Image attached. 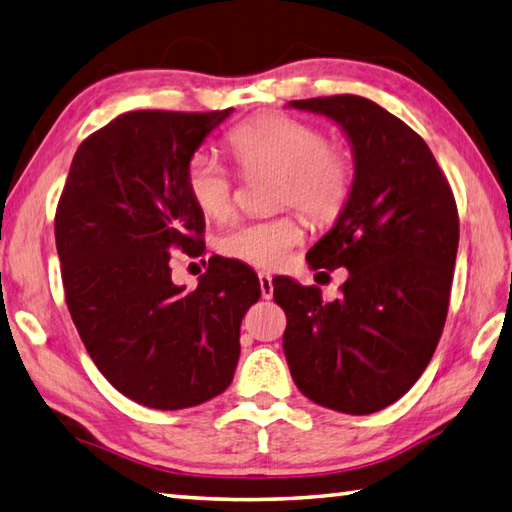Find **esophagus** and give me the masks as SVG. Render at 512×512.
Wrapping results in <instances>:
<instances>
[{"instance_id": "1", "label": "esophagus", "mask_w": 512, "mask_h": 512, "mask_svg": "<svg viewBox=\"0 0 512 512\" xmlns=\"http://www.w3.org/2000/svg\"><path fill=\"white\" fill-rule=\"evenodd\" d=\"M258 283H260V296H263V298H272L274 296L272 276H269L267 272H258Z\"/></svg>"}]
</instances>
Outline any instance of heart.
Segmentation results:
<instances>
[{
    "mask_svg": "<svg viewBox=\"0 0 512 512\" xmlns=\"http://www.w3.org/2000/svg\"><path fill=\"white\" fill-rule=\"evenodd\" d=\"M227 144L245 171L276 173L274 205L296 207L318 225L341 216L354 185V167L339 144L327 142L314 124L285 113H267L240 124ZM185 185L194 205L209 218H227L234 207V185L214 153L198 151L187 162ZM303 240L296 216L238 220L218 236L220 254L254 267L281 265Z\"/></svg>",
    "mask_w": 512,
    "mask_h": 512,
    "instance_id": "heart-1",
    "label": "heart"
}]
</instances>
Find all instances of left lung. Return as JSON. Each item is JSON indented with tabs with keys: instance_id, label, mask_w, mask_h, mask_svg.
<instances>
[{
	"instance_id": "1",
	"label": "left lung",
	"mask_w": 512,
	"mask_h": 512,
	"mask_svg": "<svg viewBox=\"0 0 512 512\" xmlns=\"http://www.w3.org/2000/svg\"><path fill=\"white\" fill-rule=\"evenodd\" d=\"M345 131L354 185L334 227L307 252L312 269H347L332 303L321 289L274 278L285 359L307 399L370 414L401 399L446 323L459 245L457 202L435 156L406 122L361 95L292 100Z\"/></svg>"
}]
</instances>
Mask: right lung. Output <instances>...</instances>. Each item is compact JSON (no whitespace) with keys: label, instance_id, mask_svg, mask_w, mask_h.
<instances>
[{"label":"right lung","instance_id":"add662e5","mask_svg":"<svg viewBox=\"0 0 512 512\" xmlns=\"http://www.w3.org/2000/svg\"><path fill=\"white\" fill-rule=\"evenodd\" d=\"M234 109L129 111L77 147L55 211L66 305L115 390L156 410L194 408L234 379L256 274L211 256L196 289L171 281V252L202 254L205 214L187 162Z\"/></svg>","mask_w":512,"mask_h":512}]
</instances>
